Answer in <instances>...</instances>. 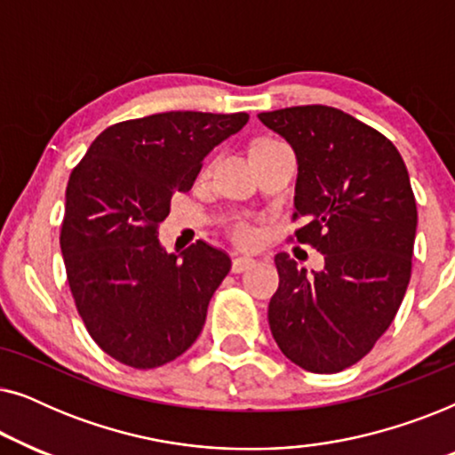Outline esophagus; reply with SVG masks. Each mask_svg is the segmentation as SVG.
<instances>
[{"instance_id":"obj_1","label":"esophagus","mask_w":455,"mask_h":455,"mask_svg":"<svg viewBox=\"0 0 455 455\" xmlns=\"http://www.w3.org/2000/svg\"><path fill=\"white\" fill-rule=\"evenodd\" d=\"M254 265H257V260H254L252 257H235L232 260V271L234 273H242V271L252 269Z\"/></svg>"}]
</instances>
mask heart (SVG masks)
Returning a JSON list of instances; mask_svg holds the SVG:
<instances>
[{
    "instance_id": "heart-1",
    "label": "heart",
    "mask_w": 455,
    "mask_h": 455,
    "mask_svg": "<svg viewBox=\"0 0 455 455\" xmlns=\"http://www.w3.org/2000/svg\"><path fill=\"white\" fill-rule=\"evenodd\" d=\"M259 142H263V140H259ZM259 142H257V145H259ZM232 238L238 242V244L251 246V244H254V242H257V229H254L251 223L238 221V223H234V226H232Z\"/></svg>"
}]
</instances>
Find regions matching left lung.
Returning a JSON list of instances; mask_svg holds the SVG:
<instances>
[{
	"label": "left lung",
	"instance_id": "left-lung-1",
	"mask_svg": "<svg viewBox=\"0 0 455 455\" xmlns=\"http://www.w3.org/2000/svg\"><path fill=\"white\" fill-rule=\"evenodd\" d=\"M259 120L296 153V240L325 254L313 275L275 254L269 327L285 358L331 375L372 350L406 294L419 223L408 170L394 142L341 109L300 105Z\"/></svg>",
	"mask_w": 455,
	"mask_h": 455
}]
</instances>
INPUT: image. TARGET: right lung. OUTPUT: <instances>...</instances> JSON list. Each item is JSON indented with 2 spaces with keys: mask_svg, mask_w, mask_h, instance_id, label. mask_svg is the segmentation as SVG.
I'll return each instance as SVG.
<instances>
[{
  "mask_svg": "<svg viewBox=\"0 0 455 455\" xmlns=\"http://www.w3.org/2000/svg\"><path fill=\"white\" fill-rule=\"evenodd\" d=\"M248 114L165 111L92 140L66 188L60 246L74 302L105 354L132 369L176 360L201 335L232 260L198 240L170 254L157 238L176 192Z\"/></svg>",
  "mask_w": 455,
  "mask_h": 455,
  "instance_id": "1",
  "label": "right lung"
}]
</instances>
